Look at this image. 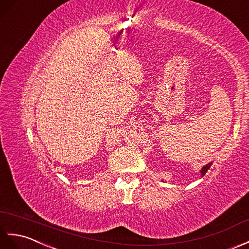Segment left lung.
<instances>
[{
	"label": "left lung",
	"mask_w": 249,
	"mask_h": 249,
	"mask_svg": "<svg viewBox=\"0 0 249 249\" xmlns=\"http://www.w3.org/2000/svg\"><path fill=\"white\" fill-rule=\"evenodd\" d=\"M212 164H213V162H210V163H208L207 165H204V166L200 169V175H201V177H203L204 175H206L208 169L212 166Z\"/></svg>",
	"instance_id": "left-lung-1"
}]
</instances>
